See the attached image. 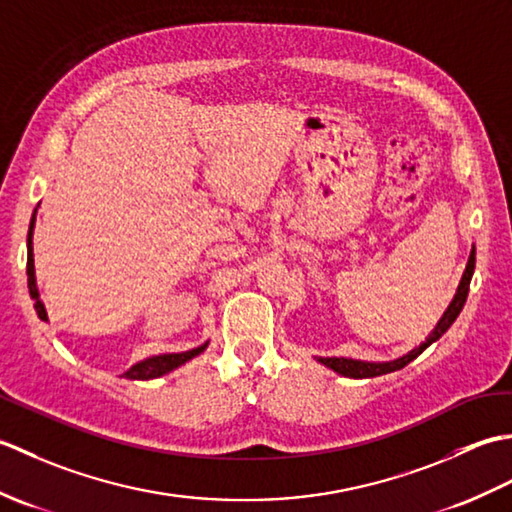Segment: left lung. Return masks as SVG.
Wrapping results in <instances>:
<instances>
[{"instance_id":"obj_1","label":"left lung","mask_w":512,"mask_h":512,"mask_svg":"<svg viewBox=\"0 0 512 512\" xmlns=\"http://www.w3.org/2000/svg\"><path fill=\"white\" fill-rule=\"evenodd\" d=\"M473 270H475V246L471 248L469 262H466L464 275H462V279H460V286H458V290H455V297H453V301L449 303L447 312L442 314V319L438 321V325H436V328H433V332L427 336V339H424L418 347H413V350L407 352L405 356L394 358V361H385V363L356 361V358H343V356H341V358H336V356L323 358V356H319L317 361H319L321 365H325V367L334 369L336 374L347 376V378H374V376H383V374H389V372H396V369H402L405 365H409V363L413 361V358H418L424 350H427V347H429L431 343H436V341L440 339V336L451 328L453 321L458 319V314L462 312L464 303H466V297H469V286H471Z\"/></svg>"}]
</instances>
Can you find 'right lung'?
Wrapping results in <instances>:
<instances>
[{
    "instance_id": "add662e5",
    "label": "right lung",
    "mask_w": 512,
    "mask_h": 512,
    "mask_svg": "<svg viewBox=\"0 0 512 512\" xmlns=\"http://www.w3.org/2000/svg\"><path fill=\"white\" fill-rule=\"evenodd\" d=\"M32 231H35V215H32V222H30V228H28V264H26V275H28L30 297H32V301H35V310L39 314V319L41 321H48V312H46V306H43V301L39 299L37 279H35V257H32ZM206 345H209V343H204L200 347H193V350H189V352L149 356V358H145V361H140V363L129 367L123 376L129 378V380H151V378L165 376V374L173 372V369H176V367L191 361V358L202 354L206 350Z\"/></svg>"
}]
</instances>
